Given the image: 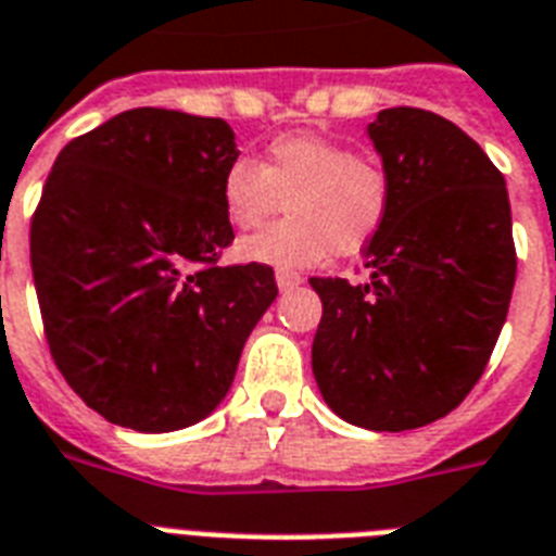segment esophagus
Returning <instances> with one entry per match:
<instances>
[{"instance_id": "34e87169", "label": "esophagus", "mask_w": 556, "mask_h": 556, "mask_svg": "<svg viewBox=\"0 0 556 556\" xmlns=\"http://www.w3.org/2000/svg\"><path fill=\"white\" fill-rule=\"evenodd\" d=\"M302 282V274H296V270H288V268H279L277 270V286L282 288V291H288V288L300 286Z\"/></svg>"}]
</instances>
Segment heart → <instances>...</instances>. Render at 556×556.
I'll return each instance as SVG.
<instances>
[{"label":"heart","mask_w":556,"mask_h":556,"mask_svg":"<svg viewBox=\"0 0 556 556\" xmlns=\"http://www.w3.org/2000/svg\"><path fill=\"white\" fill-rule=\"evenodd\" d=\"M282 205L291 216L242 239V260L293 268L331 251L359 254L388 219L391 174L380 160L314 130L279 134L260 162L239 156L225 168L223 207L233 228L251 231Z\"/></svg>","instance_id":"b5f03b06"}]
</instances>
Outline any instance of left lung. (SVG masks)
<instances>
[{
	"mask_svg": "<svg viewBox=\"0 0 556 556\" xmlns=\"http://www.w3.org/2000/svg\"><path fill=\"white\" fill-rule=\"evenodd\" d=\"M368 134L391 211L365 245L363 286L311 277V368L351 426L408 431L451 414L489 365L517 277L511 205L497 165L440 114L388 108Z\"/></svg>",
	"mask_w": 556,
	"mask_h": 556,
	"instance_id": "1",
	"label": "left lung"
}]
</instances>
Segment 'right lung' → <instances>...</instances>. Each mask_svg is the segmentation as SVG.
I'll list each match as a JSON object with an SVG mask.
<instances>
[{
    "instance_id": "right-lung-1",
    "label": "right lung",
    "mask_w": 556,
    "mask_h": 556,
    "mask_svg": "<svg viewBox=\"0 0 556 556\" xmlns=\"http://www.w3.org/2000/svg\"><path fill=\"white\" fill-rule=\"evenodd\" d=\"M237 156L225 119L134 108L53 162L30 219L45 340L114 426L160 434L207 417L277 300L270 265H219Z\"/></svg>"
}]
</instances>
